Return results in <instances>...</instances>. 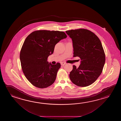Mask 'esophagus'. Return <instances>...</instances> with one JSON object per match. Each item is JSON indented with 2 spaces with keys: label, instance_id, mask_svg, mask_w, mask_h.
Returning <instances> with one entry per match:
<instances>
[{
  "label": "esophagus",
  "instance_id": "esophagus-1",
  "mask_svg": "<svg viewBox=\"0 0 121 121\" xmlns=\"http://www.w3.org/2000/svg\"><path fill=\"white\" fill-rule=\"evenodd\" d=\"M66 64V63H65L64 62H61V65H62V66H64V65H65Z\"/></svg>",
  "mask_w": 121,
  "mask_h": 121
}]
</instances>
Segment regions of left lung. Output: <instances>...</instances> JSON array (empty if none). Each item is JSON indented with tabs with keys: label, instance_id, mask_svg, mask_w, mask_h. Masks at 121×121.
<instances>
[{
	"label": "left lung",
	"instance_id": "8db88e82",
	"mask_svg": "<svg viewBox=\"0 0 121 121\" xmlns=\"http://www.w3.org/2000/svg\"><path fill=\"white\" fill-rule=\"evenodd\" d=\"M66 32L72 39L73 57H79L81 60L77 68L73 65L69 78L77 86H87L100 75L105 63V54L100 40L86 29L70 30Z\"/></svg>",
	"mask_w": 121,
	"mask_h": 121
}]
</instances>
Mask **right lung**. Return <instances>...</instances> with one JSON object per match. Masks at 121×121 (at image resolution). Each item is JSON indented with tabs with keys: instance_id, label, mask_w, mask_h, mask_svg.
Masks as SVG:
<instances>
[{
	"instance_id": "right-lung-1",
	"label": "right lung",
	"mask_w": 121,
	"mask_h": 121,
	"mask_svg": "<svg viewBox=\"0 0 121 121\" xmlns=\"http://www.w3.org/2000/svg\"><path fill=\"white\" fill-rule=\"evenodd\" d=\"M67 37L64 31L41 30L34 31L26 38L20 59L23 73L31 84L44 88L54 82L61 65L48 63V58L53 53L56 44Z\"/></svg>"
}]
</instances>
